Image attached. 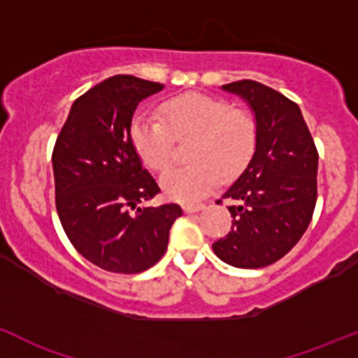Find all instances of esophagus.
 I'll return each mask as SVG.
<instances>
[{
	"label": "esophagus",
	"instance_id": "1",
	"mask_svg": "<svg viewBox=\"0 0 358 358\" xmlns=\"http://www.w3.org/2000/svg\"><path fill=\"white\" fill-rule=\"evenodd\" d=\"M201 209H204V204H185V206H183V210H185L187 214L199 213Z\"/></svg>",
	"mask_w": 358,
	"mask_h": 358
}]
</instances>
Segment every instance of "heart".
I'll list each match as a JSON object with an SVG mask.
<instances>
[{
	"label": "heart",
	"mask_w": 358,
	"mask_h": 358,
	"mask_svg": "<svg viewBox=\"0 0 358 358\" xmlns=\"http://www.w3.org/2000/svg\"><path fill=\"white\" fill-rule=\"evenodd\" d=\"M161 118L137 116L130 138L142 163L163 169L169 163L175 138H194L189 166L168 168L159 185L168 199L183 204L201 201L220 176L233 180L248 166L257 148V123L250 113L231 110L228 103L202 94L169 99Z\"/></svg>",
	"instance_id": "1"
}]
</instances>
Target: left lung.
<instances>
[{"mask_svg":"<svg viewBox=\"0 0 358 358\" xmlns=\"http://www.w3.org/2000/svg\"><path fill=\"white\" fill-rule=\"evenodd\" d=\"M247 103L257 123V148L223 199H233L231 231L213 243L229 266L257 269L280 261L302 238L317 201V149L302 111L255 80L221 85ZM221 202V201H220Z\"/></svg>","mask_w":358,"mask_h":358,"instance_id":"obj_1","label":"left lung"}]
</instances>
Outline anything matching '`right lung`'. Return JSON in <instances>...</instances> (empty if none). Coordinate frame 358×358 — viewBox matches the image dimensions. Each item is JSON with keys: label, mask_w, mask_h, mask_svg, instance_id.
<instances>
[{"label": "right lung", "mask_w": 358, "mask_h": 358, "mask_svg": "<svg viewBox=\"0 0 358 358\" xmlns=\"http://www.w3.org/2000/svg\"><path fill=\"white\" fill-rule=\"evenodd\" d=\"M164 85L115 75L71 104L52 150L56 209L66 236L92 264L135 274L164 255L178 204L138 206L159 192L130 138L138 103Z\"/></svg>", "instance_id": "1"}]
</instances>
